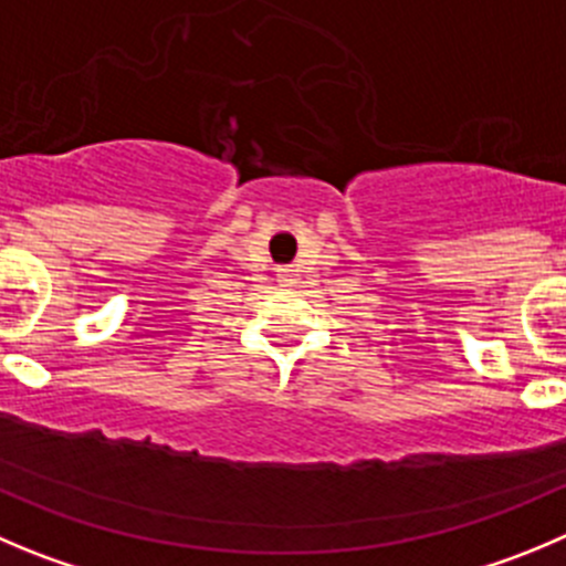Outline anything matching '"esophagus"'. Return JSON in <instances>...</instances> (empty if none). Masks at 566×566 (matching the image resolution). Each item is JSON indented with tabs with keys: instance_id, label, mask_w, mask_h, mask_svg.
Listing matches in <instances>:
<instances>
[{
	"instance_id": "34e87169",
	"label": "esophagus",
	"mask_w": 566,
	"mask_h": 566,
	"mask_svg": "<svg viewBox=\"0 0 566 566\" xmlns=\"http://www.w3.org/2000/svg\"><path fill=\"white\" fill-rule=\"evenodd\" d=\"M280 280H283V283H286V280H289V272H283V274H280Z\"/></svg>"
}]
</instances>
